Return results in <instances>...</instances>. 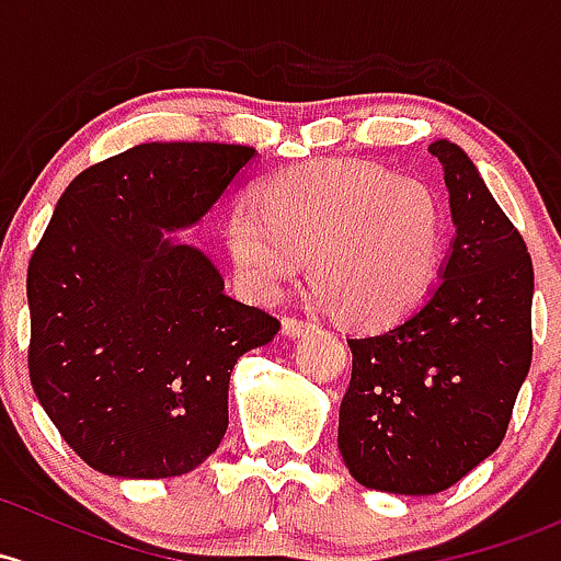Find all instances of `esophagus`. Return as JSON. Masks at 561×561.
Masks as SVG:
<instances>
[{
    "label": "esophagus",
    "mask_w": 561,
    "mask_h": 561,
    "mask_svg": "<svg viewBox=\"0 0 561 561\" xmlns=\"http://www.w3.org/2000/svg\"><path fill=\"white\" fill-rule=\"evenodd\" d=\"M282 333L290 335V339H304V335L311 333V325L304 320H296V317H285V322H282Z\"/></svg>",
    "instance_id": "34e87169"
}]
</instances>
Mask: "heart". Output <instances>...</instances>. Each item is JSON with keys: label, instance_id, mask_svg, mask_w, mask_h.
<instances>
[{"label": "heart", "instance_id": "heart-1", "mask_svg": "<svg viewBox=\"0 0 561 561\" xmlns=\"http://www.w3.org/2000/svg\"><path fill=\"white\" fill-rule=\"evenodd\" d=\"M226 239L255 296L279 293L309 252L314 296L344 325L379 330L411 314L438 282L446 211L427 182L344 158L282 169L261 204L233 206Z\"/></svg>", "mask_w": 561, "mask_h": 561}]
</instances>
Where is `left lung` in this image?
Wrapping results in <instances>:
<instances>
[{
	"label": "left lung",
	"instance_id": "1",
	"mask_svg": "<svg viewBox=\"0 0 561 561\" xmlns=\"http://www.w3.org/2000/svg\"><path fill=\"white\" fill-rule=\"evenodd\" d=\"M427 152L449 191V255L405 320L346 339L352 381L339 411L352 479L411 497L454 486L503 444L533 363L527 244L462 147L435 139Z\"/></svg>",
	"mask_w": 561,
	"mask_h": 561
}]
</instances>
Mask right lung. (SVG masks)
<instances>
[{
	"mask_svg": "<svg viewBox=\"0 0 561 561\" xmlns=\"http://www.w3.org/2000/svg\"><path fill=\"white\" fill-rule=\"evenodd\" d=\"M257 158L150 141L75 176L28 261V376L75 454L115 479L196 470L228 430L236 359L279 320L226 296L217 265L169 233L198 226Z\"/></svg>",
	"mask_w": 561,
	"mask_h": 561,
	"instance_id": "obj_1",
	"label": "right lung"
}]
</instances>
